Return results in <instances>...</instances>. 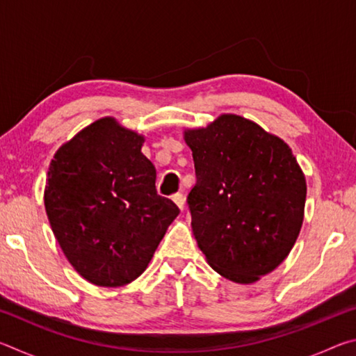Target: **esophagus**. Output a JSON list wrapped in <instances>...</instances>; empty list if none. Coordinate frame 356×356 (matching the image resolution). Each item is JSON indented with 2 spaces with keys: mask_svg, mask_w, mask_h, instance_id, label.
<instances>
[{
  "mask_svg": "<svg viewBox=\"0 0 356 356\" xmlns=\"http://www.w3.org/2000/svg\"><path fill=\"white\" fill-rule=\"evenodd\" d=\"M172 201L176 202V206L180 210H184V207H185V197H184L182 193H176V195H172Z\"/></svg>",
  "mask_w": 356,
  "mask_h": 356,
  "instance_id": "obj_1",
  "label": "esophagus"
}]
</instances>
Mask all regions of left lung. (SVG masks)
<instances>
[{
    "mask_svg": "<svg viewBox=\"0 0 356 356\" xmlns=\"http://www.w3.org/2000/svg\"><path fill=\"white\" fill-rule=\"evenodd\" d=\"M184 140L196 171L186 201L197 246L226 280L256 282L284 261L303 225L297 159L281 138L237 114L186 129Z\"/></svg>",
    "mask_w": 356,
    "mask_h": 356,
    "instance_id": "left-lung-1",
    "label": "left lung"
}]
</instances>
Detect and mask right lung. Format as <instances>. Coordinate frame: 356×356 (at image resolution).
Returning a JSON list of instances; mask_svg holds the SVG:
<instances>
[{"label":"right lung","instance_id":"right-lung-1","mask_svg":"<svg viewBox=\"0 0 356 356\" xmlns=\"http://www.w3.org/2000/svg\"><path fill=\"white\" fill-rule=\"evenodd\" d=\"M144 136L102 118L63 144L47 174L44 202L59 246L95 286L136 280L179 207L156 195Z\"/></svg>","mask_w":356,"mask_h":356}]
</instances>
